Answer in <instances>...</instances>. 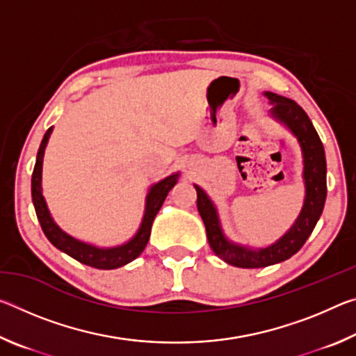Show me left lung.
<instances>
[{"label":"left lung","mask_w":356,"mask_h":356,"mask_svg":"<svg viewBox=\"0 0 356 356\" xmlns=\"http://www.w3.org/2000/svg\"><path fill=\"white\" fill-rule=\"evenodd\" d=\"M272 110L270 116L291 131L300 144L303 155V184L305 201L293 225L276 240L264 248L240 245L226 237L222 231L218 209L200 185L195 184L197 195V212L206 226L210 248L226 264L240 268H261L280 264L292 257L314 231L327 200V160L323 144L312 125L308 114L293 100L275 92H264Z\"/></svg>","instance_id":"1"}]
</instances>
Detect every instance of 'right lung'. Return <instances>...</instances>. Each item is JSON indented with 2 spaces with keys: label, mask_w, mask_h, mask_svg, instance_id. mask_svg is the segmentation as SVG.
<instances>
[{
  "label": "right lung",
  "mask_w": 356,
  "mask_h": 356,
  "mask_svg": "<svg viewBox=\"0 0 356 356\" xmlns=\"http://www.w3.org/2000/svg\"><path fill=\"white\" fill-rule=\"evenodd\" d=\"M51 131L53 127L48 129L44 138H42L31 177L33 204L35 209V215H38V220L42 226V231H44L47 238L50 240L51 245H55L59 251H63L70 257L76 259L78 262L89 265V267L94 268L113 270L124 267V265H127L129 262L135 261V259L144 251V248H146L155 215L159 213V210L163 206L168 193H170L172 186L177 184L180 172H174L171 176L161 179L160 182L150 185L146 195V204H144V215L141 225L135 232V236L129 238L127 242L118 246H97L83 242V240L75 238L74 236H70V234H67L64 229L58 226V222L53 220L50 210H48L44 193H42V165H44L45 147L48 144V140H50Z\"/></svg>",
  "instance_id": "obj_1"
}]
</instances>
